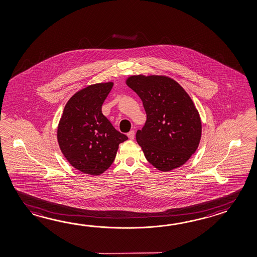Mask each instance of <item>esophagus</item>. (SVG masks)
I'll list each match as a JSON object with an SVG mask.
<instances>
[{
  "instance_id": "obj_1",
  "label": "esophagus",
  "mask_w": 257,
  "mask_h": 257,
  "mask_svg": "<svg viewBox=\"0 0 257 257\" xmlns=\"http://www.w3.org/2000/svg\"><path fill=\"white\" fill-rule=\"evenodd\" d=\"M127 137H129V139L134 140V139H135V131H134V130H131V131L129 132V133L127 134Z\"/></svg>"
}]
</instances>
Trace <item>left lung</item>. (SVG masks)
Segmentation results:
<instances>
[{"label":"left lung","mask_w":257,"mask_h":257,"mask_svg":"<svg viewBox=\"0 0 257 257\" xmlns=\"http://www.w3.org/2000/svg\"><path fill=\"white\" fill-rule=\"evenodd\" d=\"M126 84L140 97L147 113L137 141L147 161L161 171L181 167L201 137L199 112L189 94L165 76H132Z\"/></svg>","instance_id":"1"}]
</instances>
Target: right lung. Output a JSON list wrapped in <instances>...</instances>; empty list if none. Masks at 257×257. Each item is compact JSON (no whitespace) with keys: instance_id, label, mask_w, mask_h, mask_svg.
<instances>
[{"instance_id":"1","label":"right lung","mask_w":257,"mask_h":257,"mask_svg":"<svg viewBox=\"0 0 257 257\" xmlns=\"http://www.w3.org/2000/svg\"><path fill=\"white\" fill-rule=\"evenodd\" d=\"M112 86V82L90 85L75 93L64 108L58 145L70 165L83 173H103L114 161L119 145L128 139L101 111Z\"/></svg>"}]
</instances>
